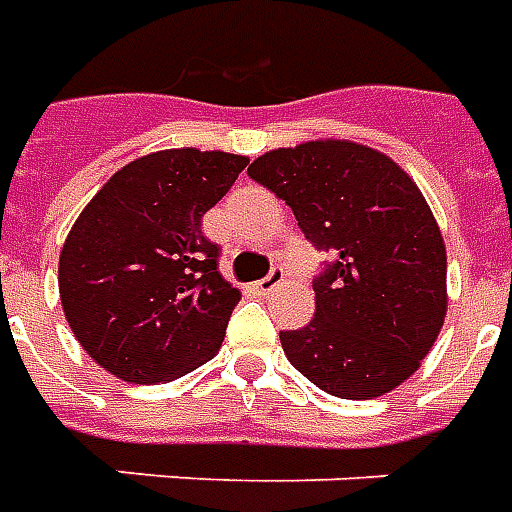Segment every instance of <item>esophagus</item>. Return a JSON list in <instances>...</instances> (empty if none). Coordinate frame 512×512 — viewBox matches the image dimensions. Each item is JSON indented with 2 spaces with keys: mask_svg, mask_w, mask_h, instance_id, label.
<instances>
[{
  "mask_svg": "<svg viewBox=\"0 0 512 512\" xmlns=\"http://www.w3.org/2000/svg\"><path fill=\"white\" fill-rule=\"evenodd\" d=\"M284 284V267H273V270H270V275H264L262 281H256V292H259V295H270V292H273L275 286H281Z\"/></svg>",
  "mask_w": 512,
  "mask_h": 512,
  "instance_id": "1",
  "label": "esophagus"
}]
</instances>
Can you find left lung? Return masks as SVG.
<instances>
[{
    "instance_id": "obj_1",
    "label": "left lung",
    "mask_w": 512,
    "mask_h": 512,
    "mask_svg": "<svg viewBox=\"0 0 512 512\" xmlns=\"http://www.w3.org/2000/svg\"><path fill=\"white\" fill-rule=\"evenodd\" d=\"M295 212L331 262L314 278V320L281 331L289 364L342 400L411 378L447 317V248L405 170L350 140L275 148L248 168Z\"/></svg>"
}]
</instances>
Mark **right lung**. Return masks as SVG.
Wrapping results in <instances>:
<instances>
[{
  "label": "right lung",
  "mask_w": 512,
  "mask_h": 512,
  "mask_svg": "<svg viewBox=\"0 0 512 512\" xmlns=\"http://www.w3.org/2000/svg\"><path fill=\"white\" fill-rule=\"evenodd\" d=\"M248 157L168 148L123 165L60 250V300L82 350L126 383H165L220 350L239 289L201 220Z\"/></svg>",
  "instance_id": "right-lung-1"
}]
</instances>
